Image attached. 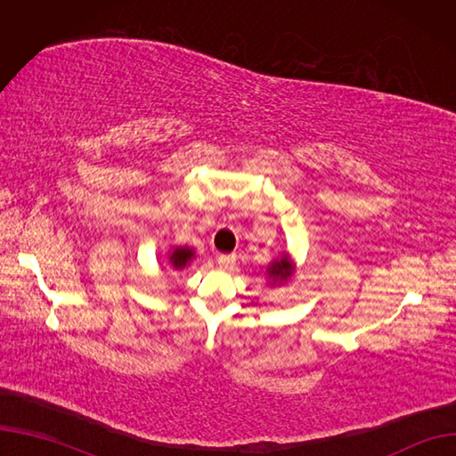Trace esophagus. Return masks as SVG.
<instances>
[{"label":"esophagus","mask_w":456,"mask_h":456,"mask_svg":"<svg viewBox=\"0 0 456 456\" xmlns=\"http://www.w3.org/2000/svg\"><path fill=\"white\" fill-rule=\"evenodd\" d=\"M216 262H218V268L224 270V272H228V270H232V268H233L235 256H233V255H221V256L216 258Z\"/></svg>","instance_id":"34e87169"}]
</instances>
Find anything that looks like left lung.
<instances>
[{
	"mask_svg": "<svg viewBox=\"0 0 456 456\" xmlns=\"http://www.w3.org/2000/svg\"><path fill=\"white\" fill-rule=\"evenodd\" d=\"M292 273H294V265H292L289 255H281V258L273 260L268 265V270H265L270 285H285V282L290 281Z\"/></svg>",
	"mask_w": 456,
	"mask_h": 456,
	"instance_id": "1",
	"label": "left lung"
}]
</instances>
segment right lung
I'll use <instances>...</instances> for the list:
<instances>
[{"label": "right lung", "instance_id": "right-lung-1", "mask_svg": "<svg viewBox=\"0 0 456 456\" xmlns=\"http://www.w3.org/2000/svg\"><path fill=\"white\" fill-rule=\"evenodd\" d=\"M196 250L191 247H171L167 250V262L174 270H184L196 256Z\"/></svg>", "mask_w": 456, "mask_h": 456}]
</instances>
